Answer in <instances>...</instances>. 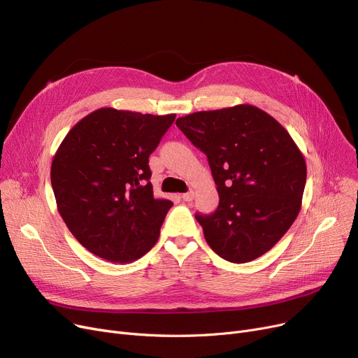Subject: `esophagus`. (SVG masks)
<instances>
[{
    "instance_id": "esophagus-1",
    "label": "esophagus",
    "mask_w": 358,
    "mask_h": 358,
    "mask_svg": "<svg viewBox=\"0 0 358 358\" xmlns=\"http://www.w3.org/2000/svg\"><path fill=\"white\" fill-rule=\"evenodd\" d=\"M181 199H182L184 201H192V200L194 199V193H193V192H189V193H184V194L181 196Z\"/></svg>"
}]
</instances>
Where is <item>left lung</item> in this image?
<instances>
[{
    "label": "left lung",
    "instance_id": "obj_1",
    "mask_svg": "<svg viewBox=\"0 0 358 358\" xmlns=\"http://www.w3.org/2000/svg\"><path fill=\"white\" fill-rule=\"evenodd\" d=\"M177 127L208 157L219 193L210 215H196L223 259L252 261L270 251L299 215L306 162L289 131L258 107L197 111Z\"/></svg>",
    "mask_w": 358,
    "mask_h": 358
}]
</instances>
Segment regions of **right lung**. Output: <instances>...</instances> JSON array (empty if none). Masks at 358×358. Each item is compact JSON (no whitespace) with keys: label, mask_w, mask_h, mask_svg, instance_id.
<instances>
[{"label":"right lung","mask_w":358,"mask_h":358,"mask_svg":"<svg viewBox=\"0 0 358 358\" xmlns=\"http://www.w3.org/2000/svg\"><path fill=\"white\" fill-rule=\"evenodd\" d=\"M176 115L90 113L56 150L50 181L71 234L94 255L131 262L152 248L173 201L157 199L149 155Z\"/></svg>","instance_id":"add662e5"}]
</instances>
